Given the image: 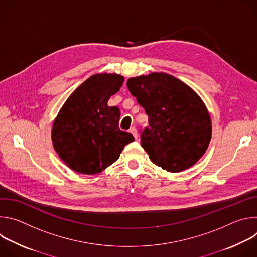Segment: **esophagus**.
I'll use <instances>...</instances> for the list:
<instances>
[{
	"label": "esophagus",
	"instance_id": "34e87169",
	"mask_svg": "<svg viewBox=\"0 0 257 257\" xmlns=\"http://www.w3.org/2000/svg\"><path fill=\"white\" fill-rule=\"evenodd\" d=\"M129 132L134 136V138H135V139H137L138 134H137V130H136V128H135V127H131V128L129 129Z\"/></svg>",
	"mask_w": 257,
	"mask_h": 257
}]
</instances>
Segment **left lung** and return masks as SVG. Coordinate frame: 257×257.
I'll use <instances>...</instances> for the list:
<instances>
[{
    "instance_id": "1",
    "label": "left lung",
    "mask_w": 257,
    "mask_h": 257,
    "mask_svg": "<svg viewBox=\"0 0 257 257\" xmlns=\"http://www.w3.org/2000/svg\"><path fill=\"white\" fill-rule=\"evenodd\" d=\"M127 86L149 116L141 146L163 170L179 173L195 165L211 139V121L199 95L167 73L129 78Z\"/></svg>"
}]
</instances>
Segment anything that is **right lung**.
<instances>
[{
  "label": "right lung",
  "mask_w": 257,
  "mask_h": 257,
  "mask_svg": "<svg viewBox=\"0 0 257 257\" xmlns=\"http://www.w3.org/2000/svg\"><path fill=\"white\" fill-rule=\"evenodd\" d=\"M124 77L100 73L86 79L61 107L52 129L54 149L73 171L94 175L114 164L134 140L120 130V109L107 100L120 90Z\"/></svg>",
  "instance_id": "obj_1"
}]
</instances>
